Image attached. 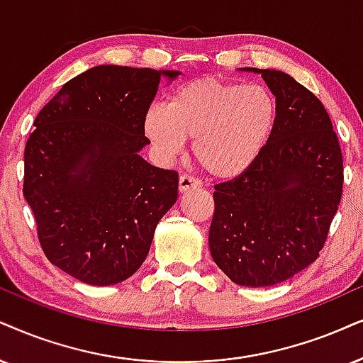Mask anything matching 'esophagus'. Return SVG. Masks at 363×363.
Wrapping results in <instances>:
<instances>
[{
    "instance_id": "34e87169",
    "label": "esophagus",
    "mask_w": 363,
    "mask_h": 363,
    "mask_svg": "<svg viewBox=\"0 0 363 363\" xmlns=\"http://www.w3.org/2000/svg\"><path fill=\"white\" fill-rule=\"evenodd\" d=\"M201 187H203V182H201L199 179L187 176V174H182V176L179 177V192L201 189Z\"/></svg>"
}]
</instances>
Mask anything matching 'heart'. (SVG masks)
<instances>
[{
    "label": "heart",
    "instance_id": "1",
    "mask_svg": "<svg viewBox=\"0 0 363 363\" xmlns=\"http://www.w3.org/2000/svg\"><path fill=\"white\" fill-rule=\"evenodd\" d=\"M278 102L264 85L197 79L179 86L166 107L150 108L144 132L155 150L172 159L194 139L192 152L211 176L245 172L272 137Z\"/></svg>",
    "mask_w": 363,
    "mask_h": 363
}]
</instances>
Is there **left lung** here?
<instances>
[{
	"label": "left lung",
	"mask_w": 363,
	"mask_h": 363,
	"mask_svg": "<svg viewBox=\"0 0 363 363\" xmlns=\"http://www.w3.org/2000/svg\"><path fill=\"white\" fill-rule=\"evenodd\" d=\"M261 73L278 102L277 125L255 162L214 186L209 250L241 286H273L318 258L342 199L340 144L323 104L293 77Z\"/></svg>",
	"instance_id": "1"
}]
</instances>
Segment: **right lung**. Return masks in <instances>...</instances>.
<instances>
[{
  "label": "right lung",
  "mask_w": 363,
  "mask_h": 363,
  "mask_svg": "<svg viewBox=\"0 0 363 363\" xmlns=\"http://www.w3.org/2000/svg\"><path fill=\"white\" fill-rule=\"evenodd\" d=\"M181 72L99 65L67 82L35 118L23 194L50 263L108 286L147 258L177 201L176 171L150 166L144 117L162 77Z\"/></svg>",
  "instance_id": "add662e5"
}]
</instances>
